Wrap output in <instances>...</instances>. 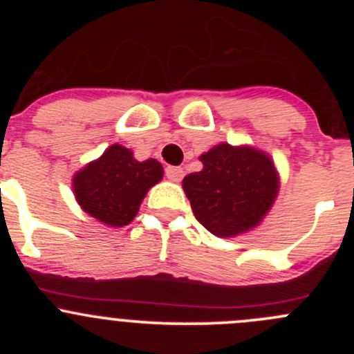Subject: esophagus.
<instances>
[{
	"mask_svg": "<svg viewBox=\"0 0 354 354\" xmlns=\"http://www.w3.org/2000/svg\"><path fill=\"white\" fill-rule=\"evenodd\" d=\"M166 176L169 181L178 183V181H181V178H183V169H181V167H176V166H167Z\"/></svg>",
	"mask_w": 354,
	"mask_h": 354,
	"instance_id": "esophagus-1",
	"label": "esophagus"
}]
</instances>
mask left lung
<instances>
[{
    "label": "left lung",
    "instance_id": "obj_1",
    "mask_svg": "<svg viewBox=\"0 0 354 354\" xmlns=\"http://www.w3.org/2000/svg\"><path fill=\"white\" fill-rule=\"evenodd\" d=\"M203 167L183 178L195 217L219 238L255 230L279 194V173L267 152L252 145H214L198 157Z\"/></svg>",
    "mask_w": 354,
    "mask_h": 354
}]
</instances>
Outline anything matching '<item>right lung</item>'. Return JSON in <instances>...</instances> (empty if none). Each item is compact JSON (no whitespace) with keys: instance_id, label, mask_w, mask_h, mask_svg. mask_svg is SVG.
Here are the masks:
<instances>
[{"instance_id":"add662e5","label":"right lung","mask_w":354,"mask_h":354,"mask_svg":"<svg viewBox=\"0 0 354 354\" xmlns=\"http://www.w3.org/2000/svg\"><path fill=\"white\" fill-rule=\"evenodd\" d=\"M164 176L159 160H137L130 149L113 144L73 174L71 188L84 212L109 227L130 224L142 200Z\"/></svg>"}]
</instances>
